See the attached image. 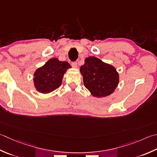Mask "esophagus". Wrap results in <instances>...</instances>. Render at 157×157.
<instances>
[{
  "label": "esophagus",
  "instance_id": "esophagus-1",
  "mask_svg": "<svg viewBox=\"0 0 157 157\" xmlns=\"http://www.w3.org/2000/svg\"><path fill=\"white\" fill-rule=\"evenodd\" d=\"M71 65H72V67H73V68H76V67H78V63H77V62H73L71 63Z\"/></svg>",
  "mask_w": 157,
  "mask_h": 157
}]
</instances>
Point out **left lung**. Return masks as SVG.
<instances>
[{
	"instance_id": "obj_1",
	"label": "left lung",
	"mask_w": 157,
	"mask_h": 157,
	"mask_svg": "<svg viewBox=\"0 0 157 157\" xmlns=\"http://www.w3.org/2000/svg\"><path fill=\"white\" fill-rule=\"evenodd\" d=\"M80 72L85 87L94 97L108 96L118 84V73L114 67L94 56L86 58Z\"/></svg>"
}]
</instances>
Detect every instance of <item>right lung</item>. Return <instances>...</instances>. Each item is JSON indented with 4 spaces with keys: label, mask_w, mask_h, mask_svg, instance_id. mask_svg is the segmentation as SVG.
<instances>
[{
    "label": "right lung",
    "mask_w": 157,
    "mask_h": 157,
    "mask_svg": "<svg viewBox=\"0 0 157 157\" xmlns=\"http://www.w3.org/2000/svg\"><path fill=\"white\" fill-rule=\"evenodd\" d=\"M67 62L51 58L34 74V83L36 90L41 93H49L56 90L62 84L63 75L70 68Z\"/></svg>",
    "instance_id": "1"
}]
</instances>
